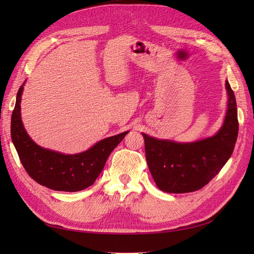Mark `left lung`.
Returning <instances> with one entry per match:
<instances>
[{"label": "left lung", "instance_id": "1", "mask_svg": "<svg viewBox=\"0 0 254 254\" xmlns=\"http://www.w3.org/2000/svg\"><path fill=\"white\" fill-rule=\"evenodd\" d=\"M228 109L224 125L207 139L193 143L158 140L142 133L145 155L157 187L166 193H190L202 189L231 157L238 134L234 92L226 81Z\"/></svg>", "mask_w": 254, "mask_h": 254}]
</instances>
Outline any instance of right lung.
Returning a JSON list of instances; mask_svg holds the SVG:
<instances>
[{
    "mask_svg": "<svg viewBox=\"0 0 254 254\" xmlns=\"http://www.w3.org/2000/svg\"><path fill=\"white\" fill-rule=\"evenodd\" d=\"M22 92L23 84L18 91L12 111L10 133L26 173L36 182L54 190L78 191L92 186L102 173L111 151L128 131L107 137L90 149L76 155H64L44 149L30 139L23 127L20 106Z\"/></svg>",
    "mask_w": 254,
    "mask_h": 254,
    "instance_id": "add662e5",
    "label": "right lung"
}]
</instances>
